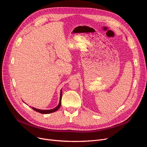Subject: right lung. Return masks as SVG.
<instances>
[{"label":"right lung","instance_id":"1","mask_svg":"<svg viewBox=\"0 0 147 147\" xmlns=\"http://www.w3.org/2000/svg\"><path fill=\"white\" fill-rule=\"evenodd\" d=\"M61 98H62V89H61V91H60V97H59V104L58 105L55 107L54 108V109H51V110H40V109H36V108L34 107H32V109L37 111V112H38L40 113H42V114H49V113H53V112H55L56 111H57L59 109V107L61 106ZM24 102V101H23ZM26 104V103H25Z\"/></svg>","mask_w":147,"mask_h":147}]
</instances>
